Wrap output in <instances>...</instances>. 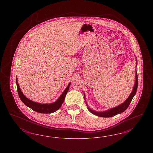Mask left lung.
<instances>
[{
	"mask_svg": "<svg viewBox=\"0 0 153 153\" xmlns=\"http://www.w3.org/2000/svg\"><path fill=\"white\" fill-rule=\"evenodd\" d=\"M137 62L136 59V64ZM136 79H135V83H134V87L132 90V93H131L130 96L125 100V102H123L122 104H121L120 105L117 107L113 108L108 110L107 111H96L91 109L88 106V108L89 111H90L92 114L98 116V117H111L113 116H116L117 114H120L122 112L125 111L127 109V108L129 106L130 102L132 101L133 97H134L137 89V86H138V77H137V74L136 72Z\"/></svg>",
	"mask_w": 153,
	"mask_h": 153,
	"instance_id": "left-lung-1",
	"label": "left lung"
}]
</instances>
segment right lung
I'll return each mask as SVG.
<instances>
[{
	"mask_svg": "<svg viewBox=\"0 0 153 153\" xmlns=\"http://www.w3.org/2000/svg\"><path fill=\"white\" fill-rule=\"evenodd\" d=\"M16 82L17 87V91H18L19 97L21 100V101L24 103V104H25L27 107L32 109L34 111H37L38 113H45V114L53 113L60 108L61 105L64 102L65 95L68 92L70 88V86L71 85V82H70L68 84V86L65 89L63 93L62 94L60 97L58 98V99L56 102L51 104H41L36 102H33L32 100H30V99H28L27 97H26L23 95V93H22L20 89L17 79H16Z\"/></svg>",
	"mask_w": 153,
	"mask_h": 153,
	"instance_id": "right-lung-1",
	"label": "right lung"
}]
</instances>
